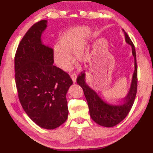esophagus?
<instances>
[{
	"label": "esophagus",
	"instance_id": "1",
	"mask_svg": "<svg viewBox=\"0 0 153 153\" xmlns=\"http://www.w3.org/2000/svg\"><path fill=\"white\" fill-rule=\"evenodd\" d=\"M77 75L76 73H73L71 75V77L72 80H73L74 82H76V79H77Z\"/></svg>",
	"mask_w": 153,
	"mask_h": 153
}]
</instances>
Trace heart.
<instances>
[{
  "instance_id": "b5f03b06",
  "label": "heart",
  "mask_w": 153,
  "mask_h": 153,
  "mask_svg": "<svg viewBox=\"0 0 153 153\" xmlns=\"http://www.w3.org/2000/svg\"><path fill=\"white\" fill-rule=\"evenodd\" d=\"M90 33L87 27H76L69 30L59 40V46L54 49V58L62 69H67L72 66L74 59L71 54L81 56L82 50Z\"/></svg>"
}]
</instances>
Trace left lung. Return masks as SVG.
I'll list each match as a JSON object with an SVG mask.
<instances>
[{"instance_id": "8db88e82", "label": "left lung", "mask_w": 153, "mask_h": 153, "mask_svg": "<svg viewBox=\"0 0 153 153\" xmlns=\"http://www.w3.org/2000/svg\"><path fill=\"white\" fill-rule=\"evenodd\" d=\"M125 35L126 42L131 46L132 48V55L135 61V70H134L132 80L130 86V89L126 97L124 98V104L121 105H111L98 97L94 90L88 86L85 81V73L82 71L77 78V83L82 88L85 97L88 105L90 115L92 120L98 123V125L107 127H113L126 117L129 111H130L135 100L137 86H138V67L136 63V50L134 45L125 30H123Z\"/></svg>"}]
</instances>
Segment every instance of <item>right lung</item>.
Wrapping results in <instances>:
<instances>
[{
  "label": "right lung",
  "instance_id": "1",
  "mask_svg": "<svg viewBox=\"0 0 153 153\" xmlns=\"http://www.w3.org/2000/svg\"><path fill=\"white\" fill-rule=\"evenodd\" d=\"M46 24V20L36 23L21 40L15 56V79L25 112L38 126L53 129L68 117L66 94L73 81L53 65V50L42 45Z\"/></svg>",
  "mask_w": 153,
  "mask_h": 153
}]
</instances>
